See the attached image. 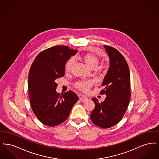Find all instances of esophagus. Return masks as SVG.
<instances>
[{"label":"esophagus","instance_id":"obj_1","mask_svg":"<svg viewBox=\"0 0 159 159\" xmlns=\"http://www.w3.org/2000/svg\"><path fill=\"white\" fill-rule=\"evenodd\" d=\"M80 101H82V102H84V101H87L88 98L86 97H85V96H84V95H82L80 97Z\"/></svg>","mask_w":159,"mask_h":159}]
</instances>
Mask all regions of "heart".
<instances>
[{"instance_id":"heart-1","label":"heart","mask_w":159,"mask_h":159,"mask_svg":"<svg viewBox=\"0 0 159 159\" xmlns=\"http://www.w3.org/2000/svg\"><path fill=\"white\" fill-rule=\"evenodd\" d=\"M82 59L84 62L90 68L94 69L98 66L100 62V57L98 55L95 53H85L82 57ZM75 63L74 58H70L68 60L65 65V69L67 72H70L73 64ZM95 82L93 80H80L75 83V87L80 91L83 92H88L90 89V88L93 86Z\"/></svg>"}]
</instances>
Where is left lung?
I'll use <instances>...</instances> for the list:
<instances>
[{"instance_id":"8db88e82","label":"left lung","mask_w":159,"mask_h":159,"mask_svg":"<svg viewBox=\"0 0 159 159\" xmlns=\"http://www.w3.org/2000/svg\"><path fill=\"white\" fill-rule=\"evenodd\" d=\"M110 58V67L102 83L104 89L100 94H106L103 102L92 98L95 108L91 114L93 123L102 128H109L120 121L126 113L130 98V71L128 64L116 49L104 45Z\"/></svg>"}]
</instances>
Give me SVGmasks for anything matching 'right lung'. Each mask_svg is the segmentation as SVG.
I'll list each match as a JSON object with an SVG mask.
<instances>
[{"instance_id":"1","label":"right lung","mask_w":159,"mask_h":159,"mask_svg":"<svg viewBox=\"0 0 159 159\" xmlns=\"http://www.w3.org/2000/svg\"><path fill=\"white\" fill-rule=\"evenodd\" d=\"M77 50L67 46H55L39 53L29 75V95L33 112L48 126H55L66 120L73 106L79 100L71 91L57 93L56 79L64 77L65 65Z\"/></svg>"}]
</instances>
